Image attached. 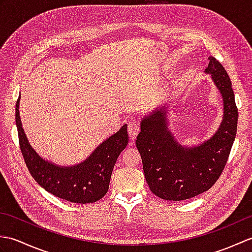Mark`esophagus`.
Returning a JSON list of instances; mask_svg holds the SVG:
<instances>
[{"instance_id": "1", "label": "esophagus", "mask_w": 252, "mask_h": 252, "mask_svg": "<svg viewBox=\"0 0 252 252\" xmlns=\"http://www.w3.org/2000/svg\"><path fill=\"white\" fill-rule=\"evenodd\" d=\"M127 133H129L131 140H134L136 135L140 133V126H138L135 122L129 123V126H127Z\"/></svg>"}]
</instances>
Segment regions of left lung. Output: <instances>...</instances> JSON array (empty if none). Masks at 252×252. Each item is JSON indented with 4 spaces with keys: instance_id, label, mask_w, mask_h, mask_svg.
<instances>
[{
    "instance_id": "8db88e82",
    "label": "left lung",
    "mask_w": 252,
    "mask_h": 252,
    "mask_svg": "<svg viewBox=\"0 0 252 252\" xmlns=\"http://www.w3.org/2000/svg\"><path fill=\"white\" fill-rule=\"evenodd\" d=\"M205 72L211 76L223 99V118L217 132L198 146L187 147L168 129L167 107H157L141 121L136 147L153 194L180 201L207 191L225 167L237 132L238 110L231 79L215 57L208 58Z\"/></svg>"
}]
</instances>
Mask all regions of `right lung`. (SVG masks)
<instances>
[{"mask_svg":"<svg viewBox=\"0 0 252 252\" xmlns=\"http://www.w3.org/2000/svg\"><path fill=\"white\" fill-rule=\"evenodd\" d=\"M19 101L20 96L15 109L20 151L37 184L54 196L70 202L92 203L103 198L108 191L117 159L129 143L127 126L123 125L119 131L101 142L82 162L66 167L43 159L30 145L21 125Z\"/></svg>","mask_w":252,"mask_h":252,"instance_id":"add662e5","label":"right lung"}]
</instances>
